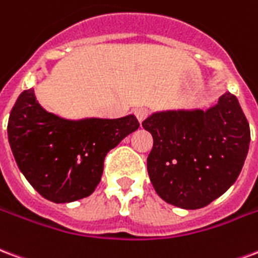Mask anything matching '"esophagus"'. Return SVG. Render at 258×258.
Listing matches in <instances>:
<instances>
[{
  "mask_svg": "<svg viewBox=\"0 0 258 258\" xmlns=\"http://www.w3.org/2000/svg\"><path fill=\"white\" fill-rule=\"evenodd\" d=\"M135 115L137 116L139 122L142 123V122L148 116V110H146V108H139V110L135 111Z\"/></svg>",
  "mask_w": 258,
  "mask_h": 258,
  "instance_id": "1",
  "label": "esophagus"
}]
</instances>
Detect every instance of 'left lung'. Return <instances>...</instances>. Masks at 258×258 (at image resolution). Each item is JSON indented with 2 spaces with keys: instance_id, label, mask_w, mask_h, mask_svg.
Instances as JSON below:
<instances>
[{
  "instance_id": "obj_1",
  "label": "left lung",
  "mask_w": 258,
  "mask_h": 258,
  "mask_svg": "<svg viewBox=\"0 0 258 258\" xmlns=\"http://www.w3.org/2000/svg\"><path fill=\"white\" fill-rule=\"evenodd\" d=\"M143 127L154 139L147 170L168 204L195 210L208 206L236 181L249 151L250 127L229 92L208 110L152 112Z\"/></svg>"
}]
</instances>
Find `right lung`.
<instances>
[{
	"label": "right lung",
	"mask_w": 258,
	"mask_h": 258,
	"mask_svg": "<svg viewBox=\"0 0 258 258\" xmlns=\"http://www.w3.org/2000/svg\"><path fill=\"white\" fill-rule=\"evenodd\" d=\"M139 126L133 114L67 119L45 110L31 88L20 93L11 111L8 140L34 189L50 202L69 204L95 191L107 152Z\"/></svg>",
	"instance_id": "add662e5"
}]
</instances>
